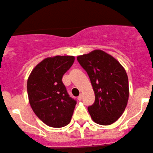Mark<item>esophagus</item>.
I'll return each instance as SVG.
<instances>
[{
    "label": "esophagus",
    "instance_id": "1",
    "mask_svg": "<svg viewBox=\"0 0 153 153\" xmlns=\"http://www.w3.org/2000/svg\"><path fill=\"white\" fill-rule=\"evenodd\" d=\"M82 97H83V95H82V94H80V95H79V96H78V100H79V101H81V100H82Z\"/></svg>",
    "mask_w": 153,
    "mask_h": 153
}]
</instances>
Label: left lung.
I'll return each instance as SVG.
<instances>
[{"label": "left lung", "instance_id": "1", "mask_svg": "<svg viewBox=\"0 0 153 153\" xmlns=\"http://www.w3.org/2000/svg\"><path fill=\"white\" fill-rule=\"evenodd\" d=\"M88 73L95 94L88 109L94 122L109 125L123 114L129 97L128 78L118 61L100 50L77 57Z\"/></svg>", "mask_w": 153, "mask_h": 153}]
</instances>
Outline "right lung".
Segmentation results:
<instances>
[{
	"label": "right lung",
	"mask_w": 153,
	"mask_h": 153,
	"mask_svg": "<svg viewBox=\"0 0 153 153\" xmlns=\"http://www.w3.org/2000/svg\"><path fill=\"white\" fill-rule=\"evenodd\" d=\"M74 61L73 56L48 57L35 67L28 78L27 91L31 109L44 124L52 128L68 125L76 105L62 81Z\"/></svg>",
	"instance_id": "1"
}]
</instances>
